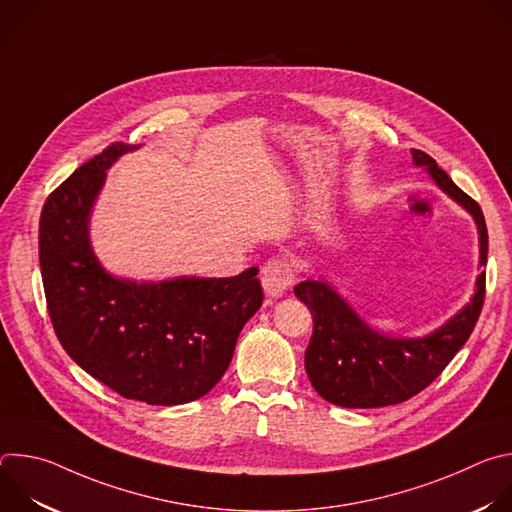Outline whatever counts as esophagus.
I'll return each instance as SVG.
<instances>
[{"label":"esophagus","mask_w":512,"mask_h":512,"mask_svg":"<svg viewBox=\"0 0 512 512\" xmlns=\"http://www.w3.org/2000/svg\"><path fill=\"white\" fill-rule=\"evenodd\" d=\"M294 283V269L283 259H271L261 269V285L267 298H279Z\"/></svg>","instance_id":"34e87169"}]
</instances>
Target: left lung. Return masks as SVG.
<instances>
[{
  "label": "left lung",
  "instance_id": "1",
  "mask_svg": "<svg viewBox=\"0 0 512 512\" xmlns=\"http://www.w3.org/2000/svg\"><path fill=\"white\" fill-rule=\"evenodd\" d=\"M413 166L462 206L478 231V275L470 302L442 326L421 336H395L371 326L324 275L300 281L294 294L314 314L306 348V373L316 393L332 405L375 409L403 403L448 367L470 338L484 302L488 233L480 206L464 194L433 158L411 150Z\"/></svg>",
  "mask_w": 512,
  "mask_h": 512
}]
</instances>
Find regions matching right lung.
Here are the masks:
<instances>
[{"label":"right lung","mask_w":512,"mask_h":512,"mask_svg":"<svg viewBox=\"0 0 512 512\" xmlns=\"http://www.w3.org/2000/svg\"><path fill=\"white\" fill-rule=\"evenodd\" d=\"M141 145L113 143L46 200L40 271L54 332L79 367L125 399L182 405L227 373L237 338L263 304L257 267L235 277L131 279L103 267L91 216L107 170Z\"/></svg>","instance_id":"obj_1"}]
</instances>
